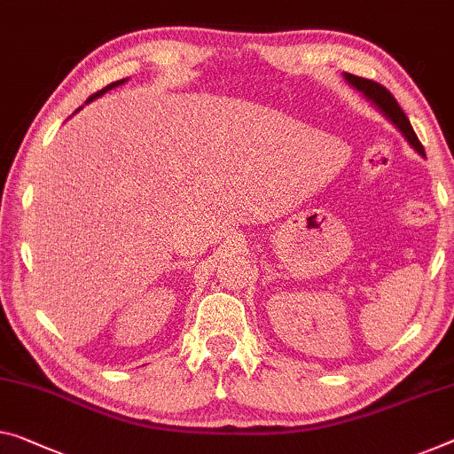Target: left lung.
I'll return each instance as SVG.
<instances>
[{"instance_id": "8db88e82", "label": "left lung", "mask_w": 454, "mask_h": 454, "mask_svg": "<svg viewBox=\"0 0 454 454\" xmlns=\"http://www.w3.org/2000/svg\"><path fill=\"white\" fill-rule=\"evenodd\" d=\"M345 79L351 82L355 89L361 90V93H364L367 99H372L375 106H378L383 111V114H386L387 120L402 131L403 137H406L408 142L414 145V150L420 152V154L424 156V148H422L420 139H418V136L414 134L412 125H410V120L406 117V114L402 111V107L397 106L395 97L389 93L386 87L380 85V82H375V81L364 79V76H355V74H348V73H345Z\"/></svg>"}]
</instances>
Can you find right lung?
Listing matches in <instances>:
<instances>
[{"label":"right lung","instance_id":"obj_1","mask_svg":"<svg viewBox=\"0 0 454 454\" xmlns=\"http://www.w3.org/2000/svg\"><path fill=\"white\" fill-rule=\"evenodd\" d=\"M123 81H125V79H121V81H115V82H111V85H107L106 89L97 90V93H95V95H90V97H89V99H87V103H89V101H93V99H95V97H99V95H103V93H106V90H109V89H114V87H120ZM76 111H79V109H76Z\"/></svg>","mask_w":454,"mask_h":454}]
</instances>
